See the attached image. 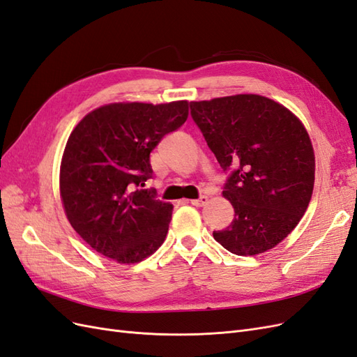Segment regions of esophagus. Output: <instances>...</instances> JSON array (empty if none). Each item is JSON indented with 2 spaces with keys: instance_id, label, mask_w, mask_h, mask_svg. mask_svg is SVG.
<instances>
[{
  "instance_id": "esophagus-1",
  "label": "esophagus",
  "mask_w": 357,
  "mask_h": 357,
  "mask_svg": "<svg viewBox=\"0 0 357 357\" xmlns=\"http://www.w3.org/2000/svg\"><path fill=\"white\" fill-rule=\"evenodd\" d=\"M208 202V197L206 196H200L199 199H195V200H190V203L192 206H203L205 203Z\"/></svg>"
}]
</instances>
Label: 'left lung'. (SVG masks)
I'll list each match as a JSON object with an SVG mask.
<instances>
[{
	"label": "left lung",
	"instance_id": "1",
	"mask_svg": "<svg viewBox=\"0 0 357 357\" xmlns=\"http://www.w3.org/2000/svg\"><path fill=\"white\" fill-rule=\"evenodd\" d=\"M191 118L221 169L235 208L213 239L236 256L273 248L298 226L312 196L315 160L307 130L273 100L239 94L191 101Z\"/></svg>",
	"mask_w": 357,
	"mask_h": 357
}]
</instances>
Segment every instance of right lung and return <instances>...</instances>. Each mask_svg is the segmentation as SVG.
I'll return each mask as SVG.
<instances>
[{
    "label": "right lung",
    "instance_id": "right-lung-1",
    "mask_svg": "<svg viewBox=\"0 0 357 357\" xmlns=\"http://www.w3.org/2000/svg\"><path fill=\"white\" fill-rule=\"evenodd\" d=\"M188 118L187 101L114 103L71 131L59 173L67 218L91 248L118 263L151 256L167 235L173 206L157 200L149 155Z\"/></svg>",
    "mask_w": 357,
    "mask_h": 357
}]
</instances>
